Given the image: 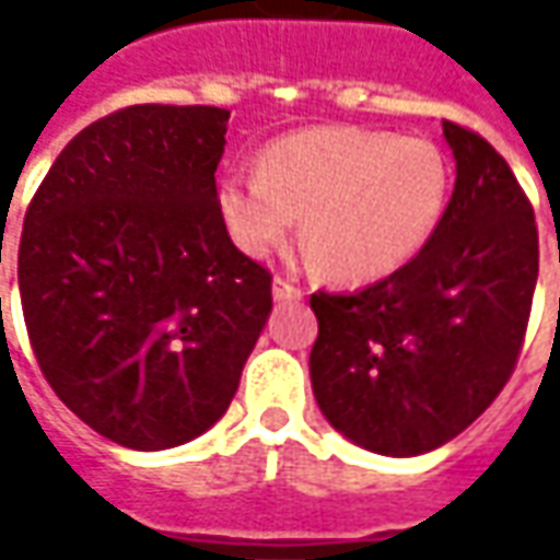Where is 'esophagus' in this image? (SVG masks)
I'll return each mask as SVG.
<instances>
[{
  "label": "esophagus",
  "instance_id": "obj_1",
  "mask_svg": "<svg viewBox=\"0 0 560 560\" xmlns=\"http://www.w3.org/2000/svg\"><path fill=\"white\" fill-rule=\"evenodd\" d=\"M302 295H305V290L290 283V280H283V277L273 280V299H277V302H292V299H302Z\"/></svg>",
  "mask_w": 560,
  "mask_h": 560
}]
</instances>
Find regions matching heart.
Returning a JSON list of instances; mask_svg holds the SVG:
<instances>
[{
    "mask_svg": "<svg viewBox=\"0 0 560 560\" xmlns=\"http://www.w3.org/2000/svg\"><path fill=\"white\" fill-rule=\"evenodd\" d=\"M436 142L361 127H305L273 140L258 174L218 186V214L246 255H268L302 221V243L336 280H376L418 255L448 199Z\"/></svg>",
    "mask_w": 560,
    "mask_h": 560,
    "instance_id": "1",
    "label": "heart"
}]
</instances>
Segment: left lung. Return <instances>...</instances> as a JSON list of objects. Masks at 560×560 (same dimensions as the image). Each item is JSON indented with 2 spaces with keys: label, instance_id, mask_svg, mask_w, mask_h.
Listing matches in <instances>:
<instances>
[{
  "label": "left lung",
  "instance_id": "left-lung-1",
  "mask_svg": "<svg viewBox=\"0 0 560 560\" xmlns=\"http://www.w3.org/2000/svg\"><path fill=\"white\" fill-rule=\"evenodd\" d=\"M455 189L418 255L368 290L312 295V386L342 436L411 458L455 440L505 389L539 277L533 205L489 142L442 120Z\"/></svg>",
  "mask_w": 560,
  "mask_h": 560
}]
</instances>
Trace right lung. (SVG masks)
<instances>
[{
	"mask_svg": "<svg viewBox=\"0 0 560 560\" xmlns=\"http://www.w3.org/2000/svg\"><path fill=\"white\" fill-rule=\"evenodd\" d=\"M226 118L118 108L61 149L24 214L18 287L36 364L127 448L184 445L224 418L273 305L270 270L218 214Z\"/></svg>",
	"mask_w": 560,
	"mask_h": 560,
	"instance_id": "1",
	"label": "right lung"
}]
</instances>
